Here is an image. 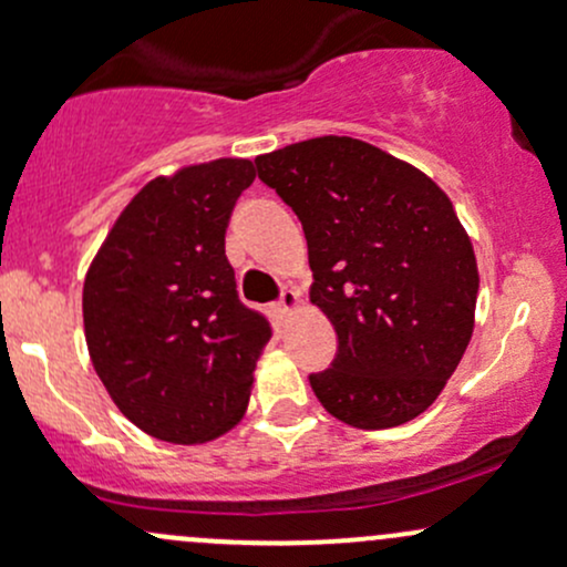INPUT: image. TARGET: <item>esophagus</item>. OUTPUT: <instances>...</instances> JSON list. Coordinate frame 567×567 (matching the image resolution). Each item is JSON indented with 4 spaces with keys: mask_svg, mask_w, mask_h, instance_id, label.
Instances as JSON below:
<instances>
[{
    "mask_svg": "<svg viewBox=\"0 0 567 567\" xmlns=\"http://www.w3.org/2000/svg\"><path fill=\"white\" fill-rule=\"evenodd\" d=\"M298 306H301V298H298V292L285 290L282 298H279V315L288 317V315H292V311H298Z\"/></svg>",
    "mask_w": 567,
    "mask_h": 567,
    "instance_id": "1",
    "label": "esophagus"
}]
</instances>
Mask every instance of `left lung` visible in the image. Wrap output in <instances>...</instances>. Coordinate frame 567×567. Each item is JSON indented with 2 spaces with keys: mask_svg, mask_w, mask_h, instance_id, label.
Segmentation results:
<instances>
[{
  "mask_svg": "<svg viewBox=\"0 0 567 567\" xmlns=\"http://www.w3.org/2000/svg\"><path fill=\"white\" fill-rule=\"evenodd\" d=\"M258 178L309 245V298L336 328L333 368L309 383L357 429L408 424L472 341L480 275L453 202L419 167L349 135L261 154Z\"/></svg>",
  "mask_w": 567,
  "mask_h": 567,
  "instance_id": "left-lung-1",
  "label": "left lung"
}]
</instances>
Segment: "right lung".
<instances>
[{
	"mask_svg": "<svg viewBox=\"0 0 567 567\" xmlns=\"http://www.w3.org/2000/svg\"><path fill=\"white\" fill-rule=\"evenodd\" d=\"M250 159L159 175L127 202L84 277L97 379L141 432L199 445L243 421L269 322L237 298L226 226Z\"/></svg>",
	"mask_w": 567,
	"mask_h": 567,
	"instance_id": "1",
	"label": "right lung"
}]
</instances>
